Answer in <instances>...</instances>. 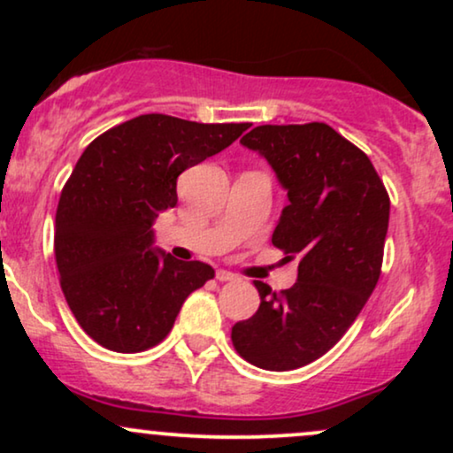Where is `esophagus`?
<instances>
[{"label":"esophagus","mask_w":453,"mask_h":453,"mask_svg":"<svg viewBox=\"0 0 453 453\" xmlns=\"http://www.w3.org/2000/svg\"><path fill=\"white\" fill-rule=\"evenodd\" d=\"M217 280H221V283H227V280H238V274L230 273V270H217Z\"/></svg>","instance_id":"obj_1"}]
</instances>
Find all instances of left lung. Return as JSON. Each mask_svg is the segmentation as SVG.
<instances>
[{"label": "left lung", "mask_w": 453, "mask_h": 453, "mask_svg": "<svg viewBox=\"0 0 453 453\" xmlns=\"http://www.w3.org/2000/svg\"><path fill=\"white\" fill-rule=\"evenodd\" d=\"M241 142L288 189L273 244L298 262V280L280 294L253 280L259 309L232 327V342L253 366L294 371L330 351L371 298L389 196L368 155L326 123L259 126Z\"/></svg>", "instance_id": "8db88e82"}]
</instances>
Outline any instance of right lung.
Segmentation results:
<instances>
[{"mask_svg":"<svg viewBox=\"0 0 453 453\" xmlns=\"http://www.w3.org/2000/svg\"><path fill=\"white\" fill-rule=\"evenodd\" d=\"M247 127L140 114L97 136L76 161L57 206L55 262L67 306L102 347H155L187 296L215 277L209 264L179 262L150 247V226L179 202V174Z\"/></svg>","mask_w":453,"mask_h":453,"instance_id":"1","label":"right lung"}]
</instances>
